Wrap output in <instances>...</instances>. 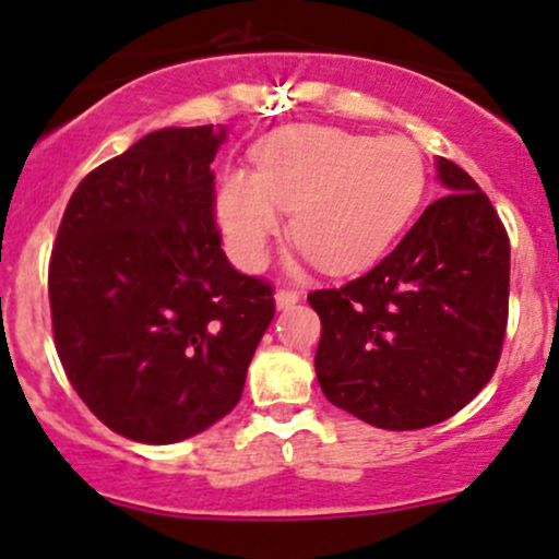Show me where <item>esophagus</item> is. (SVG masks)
<instances>
[{"instance_id": "1", "label": "esophagus", "mask_w": 559, "mask_h": 559, "mask_svg": "<svg viewBox=\"0 0 559 559\" xmlns=\"http://www.w3.org/2000/svg\"><path fill=\"white\" fill-rule=\"evenodd\" d=\"M299 302V292L295 289H278L275 292V308L278 310H286L292 308V305Z\"/></svg>"}]
</instances>
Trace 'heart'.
<instances>
[{
  "mask_svg": "<svg viewBox=\"0 0 559 559\" xmlns=\"http://www.w3.org/2000/svg\"><path fill=\"white\" fill-rule=\"evenodd\" d=\"M423 190L426 168L413 141L289 128L257 146L254 174L233 168L222 176L216 216L243 270L264 262L286 211L302 257L329 273H354L404 233Z\"/></svg>",
  "mask_w": 559,
  "mask_h": 559,
  "instance_id": "1",
  "label": "heart"
}]
</instances>
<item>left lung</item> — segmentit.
<instances>
[{
	"mask_svg": "<svg viewBox=\"0 0 559 559\" xmlns=\"http://www.w3.org/2000/svg\"><path fill=\"white\" fill-rule=\"evenodd\" d=\"M448 195L367 275L308 295L321 319L316 374L334 407L388 431L452 418L492 378L509 316V235L455 163Z\"/></svg>",
	"mask_w": 559,
	"mask_h": 559,
	"instance_id": "1",
	"label": "left lung"
}]
</instances>
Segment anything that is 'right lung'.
I'll return each mask as SVG.
<instances>
[{
  "label": "right lung",
  "mask_w": 559,
  "mask_h": 559,
  "mask_svg": "<svg viewBox=\"0 0 559 559\" xmlns=\"http://www.w3.org/2000/svg\"><path fill=\"white\" fill-rule=\"evenodd\" d=\"M227 128H163L98 166L63 211L47 273L56 350L104 426L174 444L238 404L275 316L214 225Z\"/></svg>",
  "instance_id": "add662e5"
}]
</instances>
